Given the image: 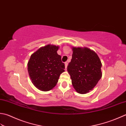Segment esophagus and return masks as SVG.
Returning a JSON list of instances; mask_svg holds the SVG:
<instances>
[{
    "label": "esophagus",
    "mask_w": 126,
    "mask_h": 126,
    "mask_svg": "<svg viewBox=\"0 0 126 126\" xmlns=\"http://www.w3.org/2000/svg\"><path fill=\"white\" fill-rule=\"evenodd\" d=\"M67 65H68V63L67 62H65V69L66 70L67 67Z\"/></svg>",
    "instance_id": "1"
}]
</instances>
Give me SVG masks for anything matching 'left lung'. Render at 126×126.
Instances as JSON below:
<instances>
[{"label":"left lung","instance_id":"obj_1","mask_svg":"<svg viewBox=\"0 0 126 126\" xmlns=\"http://www.w3.org/2000/svg\"><path fill=\"white\" fill-rule=\"evenodd\" d=\"M71 62L67 66L74 88L79 94L93 89L102 77V63L98 55L88 48H73Z\"/></svg>","mask_w":126,"mask_h":126}]
</instances>
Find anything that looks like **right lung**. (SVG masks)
I'll return each mask as SVG.
<instances>
[{
	"label": "right lung",
	"instance_id": "right-lung-1",
	"mask_svg": "<svg viewBox=\"0 0 126 126\" xmlns=\"http://www.w3.org/2000/svg\"><path fill=\"white\" fill-rule=\"evenodd\" d=\"M59 47L47 45L31 55L28 71L36 88L41 91L50 90L57 84L60 74L65 71V64L58 54Z\"/></svg>",
	"mask_w": 126,
	"mask_h": 126
}]
</instances>
